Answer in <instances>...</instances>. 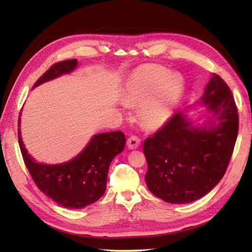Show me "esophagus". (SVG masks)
I'll list each match as a JSON object with an SVG mask.
<instances>
[{
  "mask_svg": "<svg viewBox=\"0 0 252 252\" xmlns=\"http://www.w3.org/2000/svg\"><path fill=\"white\" fill-rule=\"evenodd\" d=\"M126 144H127V148H129L130 150H133V149H138L139 146H140V139L138 138V136L132 135V136H130L129 139H127Z\"/></svg>",
  "mask_w": 252,
  "mask_h": 252,
  "instance_id": "obj_1",
  "label": "esophagus"
}]
</instances>
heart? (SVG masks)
<instances>
[{"mask_svg": "<svg viewBox=\"0 0 252 252\" xmlns=\"http://www.w3.org/2000/svg\"><path fill=\"white\" fill-rule=\"evenodd\" d=\"M185 81L167 67L144 64L127 76L121 91L126 104H139V119L147 129L157 130L167 125L180 101Z\"/></svg>", "mask_w": 252, "mask_h": 252, "instance_id": "b5f03b06", "label": "heart"}]
</instances>
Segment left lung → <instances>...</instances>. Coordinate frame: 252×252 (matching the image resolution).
<instances>
[{
	"instance_id": "8db88e82",
	"label": "left lung",
	"mask_w": 252,
	"mask_h": 252,
	"mask_svg": "<svg viewBox=\"0 0 252 252\" xmlns=\"http://www.w3.org/2000/svg\"><path fill=\"white\" fill-rule=\"evenodd\" d=\"M197 104L204 110L195 122L186 110L176 113L143 143L148 189L169 203L193 202L210 192L222 179L236 144L237 106L219 75H211Z\"/></svg>"
}]
</instances>
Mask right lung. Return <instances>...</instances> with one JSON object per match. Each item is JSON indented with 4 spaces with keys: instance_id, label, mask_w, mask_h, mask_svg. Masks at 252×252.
Instances as JSON below:
<instances>
[{
    "instance_id": "obj_1",
    "label": "right lung",
    "mask_w": 252,
    "mask_h": 252,
    "mask_svg": "<svg viewBox=\"0 0 252 252\" xmlns=\"http://www.w3.org/2000/svg\"><path fill=\"white\" fill-rule=\"evenodd\" d=\"M78 66V60L55 63L33 85V89L60 76L70 74ZM19 144L24 163L37 188L61 207L82 209L97 201L106 189L110 163L125 150L126 136L121 131L94 134L85 148L71 160L58 164L36 161L28 152L21 136Z\"/></svg>"
}]
</instances>
